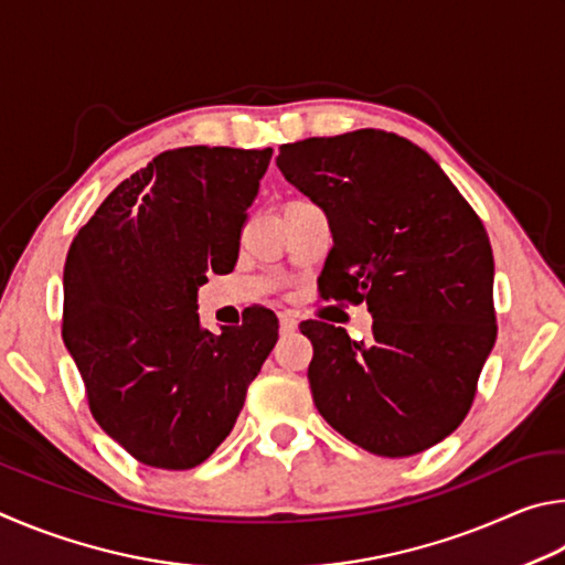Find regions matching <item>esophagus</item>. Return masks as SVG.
Wrapping results in <instances>:
<instances>
[{
	"instance_id": "34e87169",
	"label": "esophagus",
	"mask_w": 565,
	"mask_h": 565,
	"mask_svg": "<svg viewBox=\"0 0 565 565\" xmlns=\"http://www.w3.org/2000/svg\"><path fill=\"white\" fill-rule=\"evenodd\" d=\"M295 328H298V320H295L292 315L282 312V315H280V330H282V332H292Z\"/></svg>"
}]
</instances>
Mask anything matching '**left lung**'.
<instances>
[{
    "label": "left lung",
    "instance_id": "obj_1",
    "mask_svg": "<svg viewBox=\"0 0 565 565\" xmlns=\"http://www.w3.org/2000/svg\"><path fill=\"white\" fill-rule=\"evenodd\" d=\"M282 175L330 217L324 300L367 302L372 338L308 320L315 407L344 439L402 459L459 427L497 342L493 255L477 211L407 138L362 131L280 146Z\"/></svg>",
    "mask_w": 565,
    "mask_h": 565
}]
</instances>
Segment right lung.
I'll return each instance as SVG.
<instances>
[{
    "label": "right lung",
    "instance_id": "add662e5",
    "mask_svg": "<svg viewBox=\"0 0 565 565\" xmlns=\"http://www.w3.org/2000/svg\"><path fill=\"white\" fill-rule=\"evenodd\" d=\"M273 148L185 146L118 183L68 247L62 338L108 437L146 467L205 461L277 342L273 310L207 332L198 288L237 263Z\"/></svg>",
    "mask_w": 565,
    "mask_h": 565
}]
</instances>
